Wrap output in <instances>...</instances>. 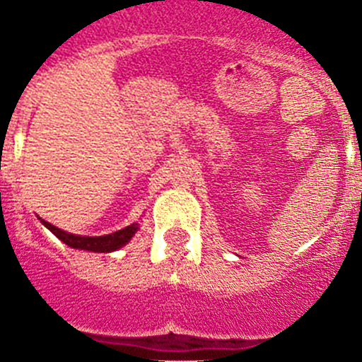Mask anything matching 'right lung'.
Returning <instances> with one entry per match:
<instances>
[{
    "label": "right lung",
    "instance_id": "1",
    "mask_svg": "<svg viewBox=\"0 0 362 362\" xmlns=\"http://www.w3.org/2000/svg\"><path fill=\"white\" fill-rule=\"evenodd\" d=\"M47 228L56 235L57 239H62L65 245H69L70 248H76V250H88V252H114L119 250L121 246H124L130 239L134 238V233L137 232L139 225L134 223V225L127 226L123 230H117L114 233H108V235H99V238H86V235H76V233H69L65 230L57 228V226L50 225L49 221L41 219Z\"/></svg>",
    "mask_w": 362,
    "mask_h": 362
}]
</instances>
